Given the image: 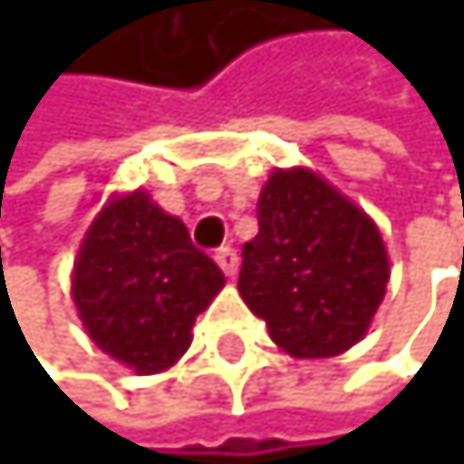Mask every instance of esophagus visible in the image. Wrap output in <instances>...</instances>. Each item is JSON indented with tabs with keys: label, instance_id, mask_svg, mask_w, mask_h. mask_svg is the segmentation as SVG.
<instances>
[{
	"label": "esophagus",
	"instance_id": "1",
	"mask_svg": "<svg viewBox=\"0 0 464 464\" xmlns=\"http://www.w3.org/2000/svg\"><path fill=\"white\" fill-rule=\"evenodd\" d=\"M215 261H218V267L227 273V276H235L237 273V252L232 246H220L215 252Z\"/></svg>",
	"mask_w": 464,
	"mask_h": 464
}]
</instances>
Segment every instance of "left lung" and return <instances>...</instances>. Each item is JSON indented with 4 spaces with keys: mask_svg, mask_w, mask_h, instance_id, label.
<instances>
[{
    "mask_svg": "<svg viewBox=\"0 0 464 464\" xmlns=\"http://www.w3.org/2000/svg\"><path fill=\"white\" fill-rule=\"evenodd\" d=\"M237 276L249 311L290 357H337L363 340L390 282L374 220L308 171L276 168Z\"/></svg>",
    "mask_w": 464,
    "mask_h": 464,
    "instance_id": "1",
    "label": "left lung"
}]
</instances>
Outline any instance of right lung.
<instances>
[{"instance_id": "add662e5", "label": "right lung", "mask_w": 464, "mask_h": 464, "mask_svg": "<svg viewBox=\"0 0 464 464\" xmlns=\"http://www.w3.org/2000/svg\"><path fill=\"white\" fill-rule=\"evenodd\" d=\"M223 285L186 223L139 188L92 220L74 258L72 299L101 352L136 374H156L186 354L197 314Z\"/></svg>"}]
</instances>
